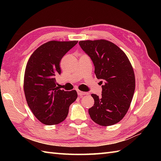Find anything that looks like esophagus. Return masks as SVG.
Here are the masks:
<instances>
[{
    "instance_id": "esophagus-1",
    "label": "esophagus",
    "mask_w": 161,
    "mask_h": 161,
    "mask_svg": "<svg viewBox=\"0 0 161 161\" xmlns=\"http://www.w3.org/2000/svg\"><path fill=\"white\" fill-rule=\"evenodd\" d=\"M77 94L79 96H82V95H87L88 93H86V92H83V91H77Z\"/></svg>"
}]
</instances>
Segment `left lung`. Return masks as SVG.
I'll list each match as a JSON object with an SVG mask.
<instances>
[{
  "label": "left lung",
  "mask_w": 161,
  "mask_h": 161,
  "mask_svg": "<svg viewBox=\"0 0 161 161\" xmlns=\"http://www.w3.org/2000/svg\"><path fill=\"white\" fill-rule=\"evenodd\" d=\"M79 44L95 66L100 81L101 96L91 94L94 105L88 109L92 120L101 126H111L124 118L135 91V75L125 53L107 40L81 41Z\"/></svg>",
  "instance_id": "left-lung-1"
}]
</instances>
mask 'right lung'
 <instances>
[{"label":"right lung","mask_w":161,"mask_h":161,"mask_svg":"<svg viewBox=\"0 0 161 161\" xmlns=\"http://www.w3.org/2000/svg\"><path fill=\"white\" fill-rule=\"evenodd\" d=\"M78 42L51 41L39 47L27 64L24 92L28 107L43 124L57 125L66 118L70 105L76 100L75 90L65 91L56 86L62 57Z\"/></svg>","instance_id":"1"}]
</instances>
